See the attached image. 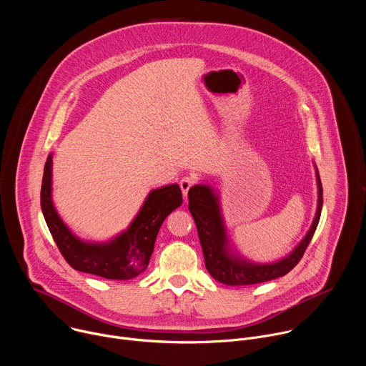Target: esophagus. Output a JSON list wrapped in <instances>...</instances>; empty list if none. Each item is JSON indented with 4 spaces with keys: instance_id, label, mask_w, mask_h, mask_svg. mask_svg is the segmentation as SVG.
Masks as SVG:
<instances>
[{
    "instance_id": "1",
    "label": "esophagus",
    "mask_w": 366,
    "mask_h": 366,
    "mask_svg": "<svg viewBox=\"0 0 366 366\" xmlns=\"http://www.w3.org/2000/svg\"><path fill=\"white\" fill-rule=\"evenodd\" d=\"M194 184H195V178H194V177L187 175V177H182V178H181V181H179V187H181V189H182L184 197H187L188 191L191 189V187H192Z\"/></svg>"
}]
</instances>
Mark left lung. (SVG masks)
I'll list each match as a JSON object with an SVG mask.
<instances>
[{
	"mask_svg": "<svg viewBox=\"0 0 366 366\" xmlns=\"http://www.w3.org/2000/svg\"><path fill=\"white\" fill-rule=\"evenodd\" d=\"M319 202L317 213L308 233L291 254L275 264H252L229 253L224 223L220 213L217 195L208 185H195L188 191L189 212L194 217L199 243L204 253L205 268L210 275L226 285H253L287 275L301 260L308 243L315 234L323 207V187L317 172Z\"/></svg>",
	"mask_w": 366,
	"mask_h": 366,
	"instance_id": "8db88e82",
	"label": "left lung"
}]
</instances>
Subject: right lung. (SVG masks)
Here are the masks:
<instances>
[{"instance_id":"1","label":"right lung","mask_w":366,"mask_h":366,"mask_svg":"<svg viewBox=\"0 0 366 366\" xmlns=\"http://www.w3.org/2000/svg\"><path fill=\"white\" fill-rule=\"evenodd\" d=\"M51 158L44 165L40 205L46 224L59 252L76 271L107 280H130L142 274L152 256L164 220L182 204L178 184L153 189L129 229L109 243H85L75 237L58 216L51 202Z\"/></svg>"}]
</instances>
